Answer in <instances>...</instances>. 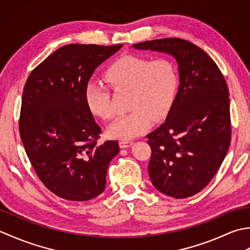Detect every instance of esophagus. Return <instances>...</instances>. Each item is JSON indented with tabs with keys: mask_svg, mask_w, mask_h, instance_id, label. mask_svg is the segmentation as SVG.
<instances>
[{
	"mask_svg": "<svg viewBox=\"0 0 250 250\" xmlns=\"http://www.w3.org/2000/svg\"><path fill=\"white\" fill-rule=\"evenodd\" d=\"M132 144H133V142H132V141H120V142H119L120 148H128V147H130Z\"/></svg>",
	"mask_w": 250,
	"mask_h": 250,
	"instance_id": "34e87169",
	"label": "esophagus"
}]
</instances>
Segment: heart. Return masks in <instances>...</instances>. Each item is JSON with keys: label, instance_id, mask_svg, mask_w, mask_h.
Masks as SVG:
<instances>
[{"label": "heart", "instance_id": "b5f03b06", "mask_svg": "<svg viewBox=\"0 0 250 250\" xmlns=\"http://www.w3.org/2000/svg\"><path fill=\"white\" fill-rule=\"evenodd\" d=\"M105 82L114 91H129L131 113L117 118L107 133L110 137L129 141L150 129L153 120H161L174 103L178 88V74L174 63L160 58L150 61L137 56H125L108 66ZM86 103L91 113L103 120L114 117L110 93L103 83H89Z\"/></svg>", "mask_w": 250, "mask_h": 250}]
</instances>
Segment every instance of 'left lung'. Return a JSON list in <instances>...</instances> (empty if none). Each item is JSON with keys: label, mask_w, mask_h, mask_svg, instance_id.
Instances as JSON below:
<instances>
[{"label": "left lung", "mask_w": 250, "mask_h": 250, "mask_svg": "<svg viewBox=\"0 0 250 250\" xmlns=\"http://www.w3.org/2000/svg\"><path fill=\"white\" fill-rule=\"evenodd\" d=\"M133 48L172 56L179 87L166 121L147 135L151 147L148 173L161 193L189 198L205 188L229 149V90L214 60L182 39L134 44Z\"/></svg>", "instance_id": "1"}]
</instances>
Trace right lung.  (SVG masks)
Returning <instances> with one entry per match:
<instances>
[{"label": "right lung", "mask_w": 250, "mask_h": 250, "mask_svg": "<svg viewBox=\"0 0 250 250\" xmlns=\"http://www.w3.org/2000/svg\"><path fill=\"white\" fill-rule=\"evenodd\" d=\"M122 46H63L26 79L21 141L42 183L62 199L88 201L105 189L108 164L119 145L117 141L97 144L101 128L84 93L95 68Z\"/></svg>", "instance_id": "obj_1"}]
</instances>
